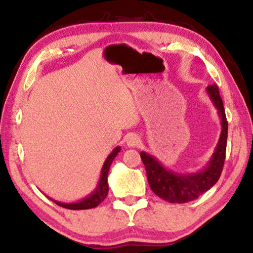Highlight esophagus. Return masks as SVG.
I'll use <instances>...</instances> for the list:
<instances>
[{
	"label": "esophagus",
	"instance_id": "esophagus-1",
	"mask_svg": "<svg viewBox=\"0 0 253 253\" xmlns=\"http://www.w3.org/2000/svg\"><path fill=\"white\" fill-rule=\"evenodd\" d=\"M127 146L128 147H137L141 142L140 137L136 135V134H129L128 136H127Z\"/></svg>",
	"mask_w": 253,
	"mask_h": 253
}]
</instances>
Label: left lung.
Wrapping results in <instances>:
<instances>
[{
	"label": "left lung",
	"instance_id": "1",
	"mask_svg": "<svg viewBox=\"0 0 253 253\" xmlns=\"http://www.w3.org/2000/svg\"><path fill=\"white\" fill-rule=\"evenodd\" d=\"M207 93L216 107L221 118V135L215 151L205 169L191 174H181L167 170L151 155L140 153L147 171V178L153 192L163 200L171 204H185L195 200L201 194L214 186L221 176L224 166L225 149H227L228 121L225 118L223 102L216 84L207 86Z\"/></svg>",
	"mask_w": 253,
	"mask_h": 253
}]
</instances>
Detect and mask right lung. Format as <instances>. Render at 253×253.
<instances>
[{
    "label": "right lung",
    "instance_id": "right-lung-1",
    "mask_svg": "<svg viewBox=\"0 0 253 253\" xmlns=\"http://www.w3.org/2000/svg\"><path fill=\"white\" fill-rule=\"evenodd\" d=\"M121 150L120 147L114 148L112 153H111L107 158L104 162V166L102 169V172H100V178L98 181V185H97L96 190L92 192L89 197H86L85 199L79 201V203H73V204H65V203H60V201L53 200L58 206H61L63 208H67V210H89V208H95L98 206V205L102 203V201L105 199L107 193H109V184H107V176H109V170L111 164L118 153Z\"/></svg>",
    "mask_w": 253,
    "mask_h": 253
}]
</instances>
